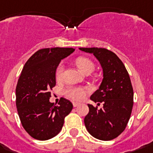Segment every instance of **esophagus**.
I'll return each mask as SVG.
<instances>
[{
  "mask_svg": "<svg viewBox=\"0 0 153 153\" xmlns=\"http://www.w3.org/2000/svg\"><path fill=\"white\" fill-rule=\"evenodd\" d=\"M73 107H77L78 105H80V104H79V103H76V102H73Z\"/></svg>",
  "mask_w": 153,
  "mask_h": 153,
  "instance_id": "1",
  "label": "esophagus"
}]
</instances>
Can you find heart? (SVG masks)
I'll return each mask as SVG.
<instances>
[{"label": "heart", "mask_w": 153, "mask_h": 153, "mask_svg": "<svg viewBox=\"0 0 153 153\" xmlns=\"http://www.w3.org/2000/svg\"><path fill=\"white\" fill-rule=\"evenodd\" d=\"M76 65L80 70L84 73H87L88 72H93L94 69V64L92 60L85 56H79L76 60ZM63 72V66L62 65H59L56 70V78L60 80ZM88 90L85 88L73 87L68 88L65 90V95L67 97L70 98L73 100H82L86 97Z\"/></svg>", "instance_id": "obj_1"}]
</instances>
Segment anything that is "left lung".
<instances>
[{
  "instance_id": "8db88e82",
  "label": "left lung",
  "mask_w": 153,
  "mask_h": 153,
  "mask_svg": "<svg viewBox=\"0 0 153 153\" xmlns=\"http://www.w3.org/2000/svg\"><path fill=\"white\" fill-rule=\"evenodd\" d=\"M92 53L103 69V80L100 87L90 99L103 103L97 109L88 105L89 112L85 117L88 132L98 140H111L125 129L133 106V89L125 65L112 51L102 48H79Z\"/></svg>"
}]
</instances>
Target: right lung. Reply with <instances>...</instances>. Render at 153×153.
Masks as SVG:
<instances>
[{
	"label": "right lung",
	"instance_id": "1",
	"mask_svg": "<svg viewBox=\"0 0 153 153\" xmlns=\"http://www.w3.org/2000/svg\"><path fill=\"white\" fill-rule=\"evenodd\" d=\"M72 48H42L24 66L16 88V105L21 125L34 139L46 140L56 137L73 104L61 97L58 105L49 101L56 85V70L60 60L74 52Z\"/></svg>",
	"mask_w": 153,
	"mask_h": 153
}]
</instances>
